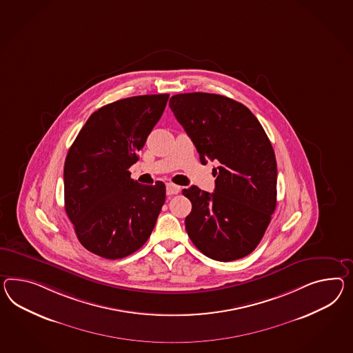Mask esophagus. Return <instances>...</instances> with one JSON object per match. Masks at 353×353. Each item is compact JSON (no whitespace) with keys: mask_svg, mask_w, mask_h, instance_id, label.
I'll return each instance as SVG.
<instances>
[{"mask_svg":"<svg viewBox=\"0 0 353 353\" xmlns=\"http://www.w3.org/2000/svg\"><path fill=\"white\" fill-rule=\"evenodd\" d=\"M179 192H181V187H179V185L172 184V183H168V184H166V193H168V196L178 194Z\"/></svg>","mask_w":353,"mask_h":353,"instance_id":"1","label":"esophagus"}]
</instances>
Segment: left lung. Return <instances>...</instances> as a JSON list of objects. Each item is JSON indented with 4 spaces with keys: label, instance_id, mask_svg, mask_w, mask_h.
Here are the masks:
<instances>
[{
    "label": "left lung",
    "instance_id": "1",
    "mask_svg": "<svg viewBox=\"0 0 353 353\" xmlns=\"http://www.w3.org/2000/svg\"><path fill=\"white\" fill-rule=\"evenodd\" d=\"M176 120L196 145L201 163L216 161L214 193L192 185L185 230L201 252L234 261L260 243L276 206V160L260 121L225 96L193 92L169 101Z\"/></svg>",
    "mask_w": 353,
    "mask_h": 353
}]
</instances>
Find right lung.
<instances>
[{
  "label": "right lung",
  "instance_id": "right-lung-1",
  "mask_svg": "<svg viewBox=\"0 0 353 353\" xmlns=\"http://www.w3.org/2000/svg\"><path fill=\"white\" fill-rule=\"evenodd\" d=\"M169 94L115 101L94 111L63 166L65 211L84 248L117 260L147 242L165 203L163 181L139 184L129 168L161 118Z\"/></svg>",
  "mask_w": 353,
  "mask_h": 353
}]
</instances>
